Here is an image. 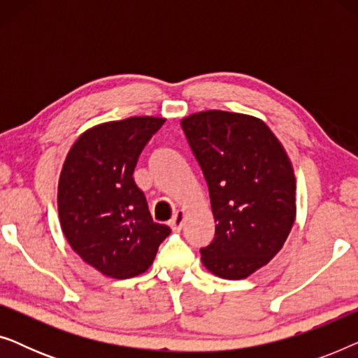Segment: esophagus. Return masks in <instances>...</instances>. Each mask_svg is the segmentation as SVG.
<instances>
[{"instance_id":"esophagus-1","label":"esophagus","mask_w":358,"mask_h":358,"mask_svg":"<svg viewBox=\"0 0 358 358\" xmlns=\"http://www.w3.org/2000/svg\"><path fill=\"white\" fill-rule=\"evenodd\" d=\"M184 218H185L184 212H176L173 220L169 222L171 229H173V231H180V228H182V224H184Z\"/></svg>"}]
</instances>
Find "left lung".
Returning <instances> with one entry per match:
<instances>
[{
	"label": "left lung",
	"instance_id": "obj_1",
	"mask_svg": "<svg viewBox=\"0 0 358 358\" xmlns=\"http://www.w3.org/2000/svg\"><path fill=\"white\" fill-rule=\"evenodd\" d=\"M208 184L215 238L200 249L203 266L228 280L268 264L296 215V180L287 151L252 115L197 112L180 120Z\"/></svg>",
	"mask_w": 358,
	"mask_h": 358
}]
</instances>
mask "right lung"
Instances as JSON below:
<instances>
[{
	"label": "right lung",
	"mask_w": 358,
	"mask_h": 358,
	"mask_svg": "<svg viewBox=\"0 0 358 358\" xmlns=\"http://www.w3.org/2000/svg\"><path fill=\"white\" fill-rule=\"evenodd\" d=\"M166 122L129 117L80 135L68 151L58 180V215L73 251L112 278L148 271L166 224L151 218L145 194L134 180L138 156Z\"/></svg>",
	"instance_id": "right-lung-1"
}]
</instances>
